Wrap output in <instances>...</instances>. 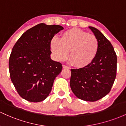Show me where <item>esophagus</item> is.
<instances>
[{"mask_svg": "<svg viewBox=\"0 0 126 126\" xmlns=\"http://www.w3.org/2000/svg\"><path fill=\"white\" fill-rule=\"evenodd\" d=\"M63 68H65V69H68V68H69V67H68V66L65 65H63Z\"/></svg>", "mask_w": 126, "mask_h": 126, "instance_id": "34e87169", "label": "esophagus"}]
</instances>
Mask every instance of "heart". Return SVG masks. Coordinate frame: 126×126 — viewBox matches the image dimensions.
I'll return each instance as SVG.
<instances>
[{
  "label": "heart",
  "mask_w": 126,
  "mask_h": 126,
  "mask_svg": "<svg viewBox=\"0 0 126 126\" xmlns=\"http://www.w3.org/2000/svg\"><path fill=\"white\" fill-rule=\"evenodd\" d=\"M98 40L94 35L78 28H72L61 34L60 40L53 38L50 48L55 57L63 61L68 57L74 67L84 68L95 59L98 51Z\"/></svg>",
  "instance_id": "b5f03b06"
}]
</instances>
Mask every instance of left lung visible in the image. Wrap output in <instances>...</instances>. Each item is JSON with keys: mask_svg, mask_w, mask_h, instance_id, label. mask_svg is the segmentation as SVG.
Segmentation results:
<instances>
[{"mask_svg": "<svg viewBox=\"0 0 126 126\" xmlns=\"http://www.w3.org/2000/svg\"><path fill=\"white\" fill-rule=\"evenodd\" d=\"M98 40V51L93 62L87 67L71 69L70 87L78 98L95 101L106 95L117 75V58L110 41L95 28L90 26Z\"/></svg>", "mask_w": 126, "mask_h": 126, "instance_id": "1", "label": "left lung"}]
</instances>
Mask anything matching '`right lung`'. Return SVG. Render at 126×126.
Instances as JSON below:
<instances>
[{"mask_svg":"<svg viewBox=\"0 0 126 126\" xmlns=\"http://www.w3.org/2000/svg\"><path fill=\"white\" fill-rule=\"evenodd\" d=\"M59 25L40 23L28 29L14 44L9 59L10 78L17 93L31 102L49 95L63 66L51 59L50 42L63 30Z\"/></svg>","mask_w":126,"mask_h":126,"instance_id":"right-lung-1","label":"right lung"}]
</instances>
